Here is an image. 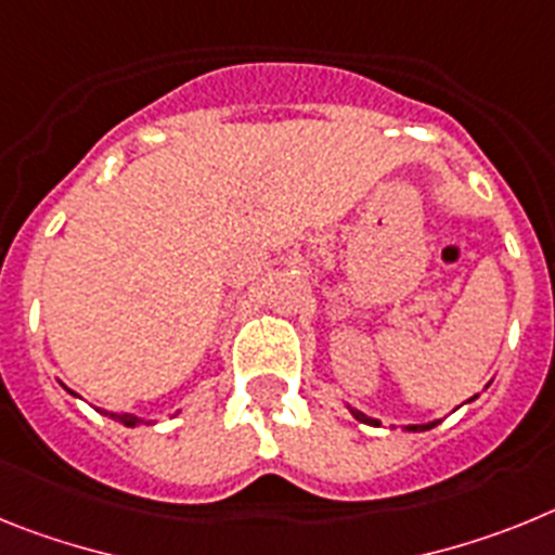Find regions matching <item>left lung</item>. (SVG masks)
<instances>
[{
    "label": "left lung",
    "mask_w": 555,
    "mask_h": 555,
    "mask_svg": "<svg viewBox=\"0 0 555 555\" xmlns=\"http://www.w3.org/2000/svg\"><path fill=\"white\" fill-rule=\"evenodd\" d=\"M354 413V418H360V422H365V424H377V418H371V416H365V413H360V411H351ZM438 422H427V424H408V427H404V430H413V433H422V430H430V427H436Z\"/></svg>",
    "instance_id": "left-lung-1"
}]
</instances>
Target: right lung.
<instances>
[{"instance_id": "obj_1", "label": "right lung", "mask_w": 555, "mask_h": 555, "mask_svg": "<svg viewBox=\"0 0 555 555\" xmlns=\"http://www.w3.org/2000/svg\"><path fill=\"white\" fill-rule=\"evenodd\" d=\"M100 413H105V416H111V418H117V422H122L125 427H137V424H147V422H144V418L131 416V413H111V411H100Z\"/></svg>"}]
</instances>
